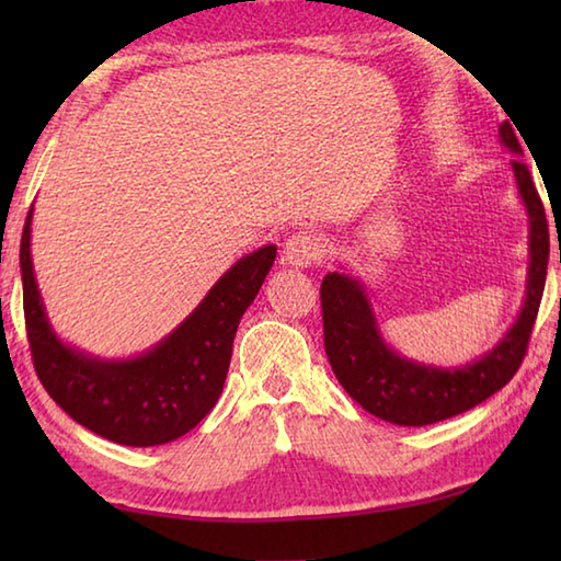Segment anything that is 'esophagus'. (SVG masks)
<instances>
[{
	"mask_svg": "<svg viewBox=\"0 0 561 561\" xmlns=\"http://www.w3.org/2000/svg\"><path fill=\"white\" fill-rule=\"evenodd\" d=\"M321 254L319 237L311 232H294L282 247V262L289 267H309Z\"/></svg>",
	"mask_w": 561,
	"mask_h": 561,
	"instance_id": "1",
	"label": "esophagus"
}]
</instances>
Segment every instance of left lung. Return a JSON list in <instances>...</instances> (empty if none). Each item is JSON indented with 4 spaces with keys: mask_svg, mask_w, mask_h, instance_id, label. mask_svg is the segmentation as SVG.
Instances as JSON below:
<instances>
[{
    "mask_svg": "<svg viewBox=\"0 0 561 561\" xmlns=\"http://www.w3.org/2000/svg\"><path fill=\"white\" fill-rule=\"evenodd\" d=\"M500 140L510 153L522 156L512 123H502ZM512 173H515L519 197L529 215L525 307L512 329L500 339V344L472 364L440 368L398 356L383 341L366 291L354 277L344 272H329L321 282V319H324L329 364L346 393L381 421L396 425H431L465 413L510 383V378L522 366L545 291L549 225L529 168L517 158L512 160Z\"/></svg>",
    "mask_w": 561,
    "mask_h": 561,
    "instance_id": "obj_1",
    "label": "left lung"
}]
</instances>
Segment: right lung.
Here are the masks:
<instances>
[{
	"label": "right lung",
	"instance_id": "obj_1",
	"mask_svg": "<svg viewBox=\"0 0 561 561\" xmlns=\"http://www.w3.org/2000/svg\"><path fill=\"white\" fill-rule=\"evenodd\" d=\"M32 213L19 264L26 336L46 393L83 428L130 448L163 445L193 431L222 393L237 327L270 274L277 247H260L234 262L193 314L146 354L103 360L66 346L46 319L30 252Z\"/></svg>",
	"mask_w": 561,
	"mask_h": 561
}]
</instances>
